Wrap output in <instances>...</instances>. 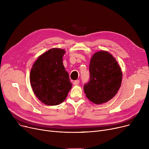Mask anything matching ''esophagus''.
<instances>
[{
    "label": "esophagus",
    "mask_w": 149,
    "mask_h": 149,
    "mask_svg": "<svg viewBox=\"0 0 149 149\" xmlns=\"http://www.w3.org/2000/svg\"><path fill=\"white\" fill-rule=\"evenodd\" d=\"M79 83H80L79 80H75V81L73 82V84H74V85H78V84H79Z\"/></svg>",
    "instance_id": "esophagus-1"
}]
</instances>
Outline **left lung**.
I'll return each mask as SVG.
<instances>
[{"label":"left lung","instance_id":"8db88e82","mask_svg":"<svg viewBox=\"0 0 149 149\" xmlns=\"http://www.w3.org/2000/svg\"><path fill=\"white\" fill-rule=\"evenodd\" d=\"M90 80L84 86L86 96L95 104L105 103L121 87L123 73L116 60L106 51L93 54L89 65Z\"/></svg>","mask_w":149,"mask_h":149}]
</instances>
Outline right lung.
I'll list each match as a JSON object with an SVG mask.
<instances>
[{"instance_id":"right-lung-1","label":"right lung","mask_w":149,"mask_h":149,"mask_svg":"<svg viewBox=\"0 0 149 149\" xmlns=\"http://www.w3.org/2000/svg\"><path fill=\"white\" fill-rule=\"evenodd\" d=\"M65 51L52 48L40 55L30 72V84L34 94L47 106L61 104L72 88L63 63Z\"/></svg>"}]
</instances>
